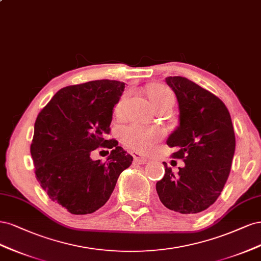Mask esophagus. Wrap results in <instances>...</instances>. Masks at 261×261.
Wrapping results in <instances>:
<instances>
[{"instance_id": "esophagus-1", "label": "esophagus", "mask_w": 261, "mask_h": 261, "mask_svg": "<svg viewBox=\"0 0 261 261\" xmlns=\"http://www.w3.org/2000/svg\"><path fill=\"white\" fill-rule=\"evenodd\" d=\"M132 156H133V159H134V162H136L137 164H146L147 162H148V159L147 158H145L144 156L143 155H141L140 153H138V152H133L132 153Z\"/></svg>"}]
</instances>
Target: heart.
Segmentation results:
<instances>
[{
	"mask_svg": "<svg viewBox=\"0 0 261 261\" xmlns=\"http://www.w3.org/2000/svg\"><path fill=\"white\" fill-rule=\"evenodd\" d=\"M148 96L150 102L155 106L159 104H164L169 100H173V95L171 92L165 87H153L148 91ZM128 94H123L117 103L115 107V113L117 115H121L125 103H127ZM161 137V132L156 129L142 127V125H130L122 131V140L123 142L133 149L140 150V152H149L155 146V143Z\"/></svg>",
	"mask_w": 261,
	"mask_h": 261,
	"instance_id": "1",
	"label": "heart"
}]
</instances>
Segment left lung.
Wrapping results in <instances>:
<instances>
[{
    "label": "left lung",
    "mask_w": 261,
    "mask_h": 261,
    "mask_svg": "<svg viewBox=\"0 0 261 261\" xmlns=\"http://www.w3.org/2000/svg\"><path fill=\"white\" fill-rule=\"evenodd\" d=\"M179 108V125L167 138L176 148L173 158L184 167L174 174L166 163L156 191L164 206L193 215L204 212L219 197L228 180L235 152V134L228 108L209 91L184 77H167Z\"/></svg>",
    "instance_id": "8db88e82"
}]
</instances>
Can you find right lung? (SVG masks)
Instances as JSON below:
<instances>
[{"instance_id":"right-lung-1","label":"right lung","mask_w":261,"mask_h":261,"mask_svg":"<svg viewBox=\"0 0 261 261\" xmlns=\"http://www.w3.org/2000/svg\"><path fill=\"white\" fill-rule=\"evenodd\" d=\"M124 82L95 80L61 89L35 123L30 153L41 188L72 215L96 212L111 197L120 173L133 157L109 133ZM99 146L113 148L107 162L93 161Z\"/></svg>"}]
</instances>
